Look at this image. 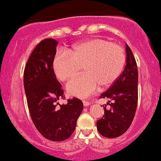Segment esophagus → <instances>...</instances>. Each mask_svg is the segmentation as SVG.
I'll return each mask as SVG.
<instances>
[{
  "instance_id": "obj_1",
  "label": "esophagus",
  "mask_w": 161,
  "mask_h": 161,
  "mask_svg": "<svg viewBox=\"0 0 161 161\" xmlns=\"http://www.w3.org/2000/svg\"><path fill=\"white\" fill-rule=\"evenodd\" d=\"M83 104H84V106H89V105H90L91 102H89V101L84 100L83 101Z\"/></svg>"
}]
</instances>
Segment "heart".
<instances>
[{
  "instance_id": "b5f03b06",
  "label": "heart",
  "mask_w": 161,
  "mask_h": 161,
  "mask_svg": "<svg viewBox=\"0 0 161 161\" xmlns=\"http://www.w3.org/2000/svg\"><path fill=\"white\" fill-rule=\"evenodd\" d=\"M126 62L124 50L118 44L93 38L77 44L73 49L60 51L54 59L53 67L62 81L72 79L84 68L85 75L67 85L68 93L78 97L93 93L99 85L108 87L119 77Z\"/></svg>"
}]
</instances>
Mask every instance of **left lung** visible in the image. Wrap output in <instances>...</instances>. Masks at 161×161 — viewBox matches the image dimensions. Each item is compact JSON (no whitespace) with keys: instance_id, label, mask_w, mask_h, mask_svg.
Instances as JSON below:
<instances>
[{"instance_id":"left-lung-1","label":"left lung","mask_w":161,"mask_h":161,"mask_svg":"<svg viewBox=\"0 0 161 161\" xmlns=\"http://www.w3.org/2000/svg\"><path fill=\"white\" fill-rule=\"evenodd\" d=\"M126 65L124 71L100 98H109L104 105L103 117L97 122L99 133L104 137L117 138L131 125L138 103L137 64L128 45L126 47Z\"/></svg>"}]
</instances>
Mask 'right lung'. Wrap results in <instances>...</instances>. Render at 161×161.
Here are the masks:
<instances>
[{
    "label": "right lung",
    "instance_id": "add662e5",
    "mask_svg": "<svg viewBox=\"0 0 161 161\" xmlns=\"http://www.w3.org/2000/svg\"><path fill=\"white\" fill-rule=\"evenodd\" d=\"M56 45L53 38L38 42L30 55L23 75L28 109L35 127L47 139L59 142L68 139L75 130L83 102L73 97L66 105L58 104L64 95L53 68Z\"/></svg>",
    "mask_w": 161,
    "mask_h": 161
}]
</instances>
